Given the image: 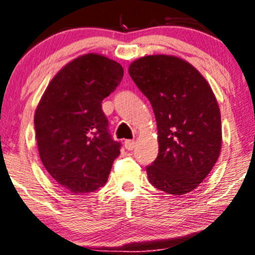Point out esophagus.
I'll list each match as a JSON object with an SVG mask.
<instances>
[{"label": "esophagus", "instance_id": "obj_1", "mask_svg": "<svg viewBox=\"0 0 255 255\" xmlns=\"http://www.w3.org/2000/svg\"><path fill=\"white\" fill-rule=\"evenodd\" d=\"M135 145H136V142L134 140H126L125 141V148L127 149V150H133L135 148Z\"/></svg>", "mask_w": 255, "mask_h": 255}]
</instances>
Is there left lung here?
Instances as JSON below:
<instances>
[{"mask_svg":"<svg viewBox=\"0 0 255 255\" xmlns=\"http://www.w3.org/2000/svg\"><path fill=\"white\" fill-rule=\"evenodd\" d=\"M129 76L150 101L158 155L149 182L168 195L191 192L212 170L222 150L220 110L211 86L186 60L170 54L141 57Z\"/></svg>","mask_w":255,"mask_h":255,"instance_id":"1","label":"left lung"}]
</instances>
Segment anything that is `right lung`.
I'll list each match as a JSON object with an SVG mask.
<instances>
[{
  "instance_id": "right-lung-1",
  "label": "right lung",
  "mask_w": 255,
  "mask_h": 255,
  "mask_svg": "<svg viewBox=\"0 0 255 255\" xmlns=\"http://www.w3.org/2000/svg\"><path fill=\"white\" fill-rule=\"evenodd\" d=\"M122 77L124 69L115 60L83 54L58 71L37 105L33 121L40 161L54 181L76 195L104 186L120 155L101 103Z\"/></svg>"
}]
</instances>
